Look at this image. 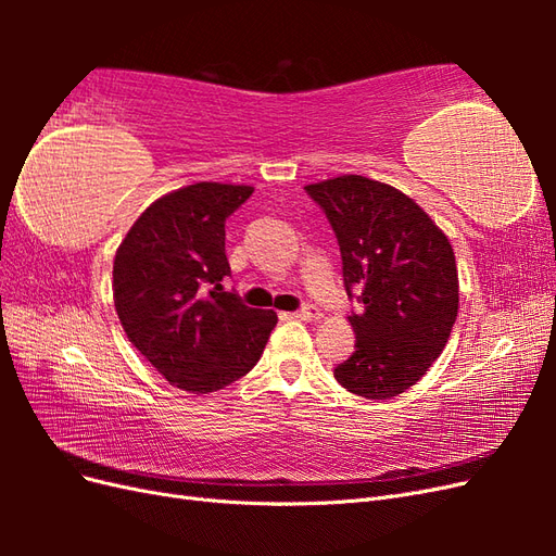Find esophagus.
<instances>
[{"mask_svg": "<svg viewBox=\"0 0 556 556\" xmlns=\"http://www.w3.org/2000/svg\"><path fill=\"white\" fill-rule=\"evenodd\" d=\"M294 317L304 319V323H315V319L323 317V313H319L315 306H304V308H301V311H296V313H294Z\"/></svg>", "mask_w": 556, "mask_h": 556, "instance_id": "1", "label": "esophagus"}]
</instances>
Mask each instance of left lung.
I'll return each instance as SVG.
<instances>
[{
	"mask_svg": "<svg viewBox=\"0 0 556 556\" xmlns=\"http://www.w3.org/2000/svg\"><path fill=\"white\" fill-rule=\"evenodd\" d=\"M327 213L343 257L355 352L333 368L348 392L399 396L441 357L459 311V276L445 231L392 185L345 174L306 185Z\"/></svg>",
	"mask_w": 556,
	"mask_h": 556,
	"instance_id": "left-lung-1",
	"label": "left lung"
}]
</instances>
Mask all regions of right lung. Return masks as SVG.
<instances>
[{
	"instance_id": "right-lung-1",
	"label": "right lung",
	"mask_w": 556,
	"mask_h": 556,
	"mask_svg": "<svg viewBox=\"0 0 556 556\" xmlns=\"http://www.w3.org/2000/svg\"><path fill=\"white\" fill-rule=\"evenodd\" d=\"M252 185L194 182L155 199L113 260V304L129 343L164 380L208 394L245 376L278 323L225 292V220Z\"/></svg>"
}]
</instances>
